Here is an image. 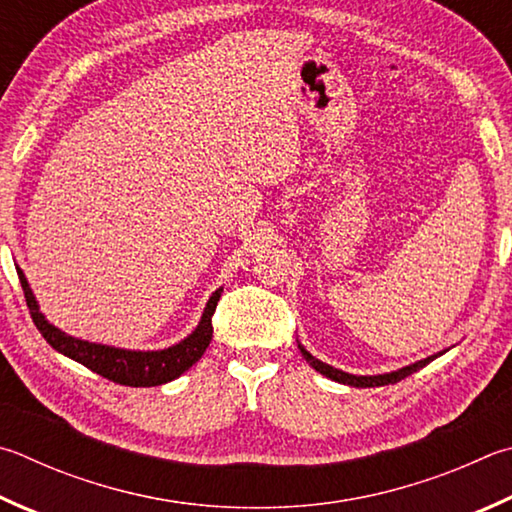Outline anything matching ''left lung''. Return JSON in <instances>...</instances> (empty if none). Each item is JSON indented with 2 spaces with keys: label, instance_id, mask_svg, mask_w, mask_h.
Segmentation results:
<instances>
[{
  "label": "left lung",
  "instance_id": "1",
  "mask_svg": "<svg viewBox=\"0 0 512 512\" xmlns=\"http://www.w3.org/2000/svg\"><path fill=\"white\" fill-rule=\"evenodd\" d=\"M300 351H302V356L311 362V367H313L315 371H320V374H324L327 378L336 380V383L351 385V387H380V385L398 383V380H403L405 376L414 374L416 369L425 367L427 362L436 358V356H430V358H425V360H418V362H414V365H410V367H403V369H398V371H392V374H380V376H351V374H345V371H340V369H336V367L324 365V362L315 360V358L311 356V353L306 351L304 347H300Z\"/></svg>",
  "mask_w": 512,
  "mask_h": 512
}]
</instances>
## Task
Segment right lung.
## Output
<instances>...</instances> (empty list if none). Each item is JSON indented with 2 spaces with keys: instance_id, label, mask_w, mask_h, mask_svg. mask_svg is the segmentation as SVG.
I'll list each match as a JSON object with an SVG mask.
<instances>
[{
  "instance_id": "right-lung-1",
  "label": "right lung",
  "mask_w": 512,
  "mask_h": 512,
  "mask_svg": "<svg viewBox=\"0 0 512 512\" xmlns=\"http://www.w3.org/2000/svg\"><path fill=\"white\" fill-rule=\"evenodd\" d=\"M17 275H20L26 306H29L31 318L35 322L37 331L42 333V338L49 342L55 351H60L64 356L80 362V365H85L87 369L94 371V374L111 380V383L127 385V387L163 385V383H170L174 378H179L183 371H188L210 345L212 315H215L221 291H224V288H219V291L212 293V297L206 304V311H203L199 327L194 329L183 342H179V345L163 351H127V349H116L107 345H96V342L71 338L64 331L55 329L53 324L44 320L40 309H37V302L31 293L29 282H26V277L20 268H17Z\"/></svg>"
}]
</instances>
